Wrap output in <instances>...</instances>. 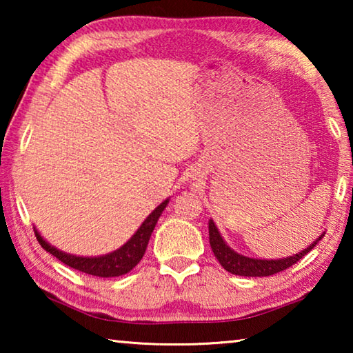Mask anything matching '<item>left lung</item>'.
Returning <instances> with one entry per match:
<instances>
[{"label": "left lung", "instance_id": "obj_1", "mask_svg": "<svg viewBox=\"0 0 353 353\" xmlns=\"http://www.w3.org/2000/svg\"><path fill=\"white\" fill-rule=\"evenodd\" d=\"M321 235L318 240L313 244H310L307 249H303L302 252H299L292 256H286V259L280 260H256V259H249V256H244L236 254L235 250H232L227 244L224 243L223 236L219 235V232L214 225L213 221H208V240H210V246L214 256H216L221 266L224 268L225 271L230 274H235V276H244V277H266L272 276V274H277L280 271L288 270L290 266L294 265L302 256H305L310 250H312L316 244L322 240Z\"/></svg>", "mask_w": 353, "mask_h": 353}]
</instances>
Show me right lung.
I'll list each match as a JSON object with an SVG mask.
<instances>
[{
	"label": "right lung",
	"instance_id": "right-lung-1",
	"mask_svg": "<svg viewBox=\"0 0 353 353\" xmlns=\"http://www.w3.org/2000/svg\"><path fill=\"white\" fill-rule=\"evenodd\" d=\"M166 204H168V199L163 201L155 210L149 214V216L145 219V223L140 225V229L135 232L134 236L124 244L123 248H119L118 250L112 254H107L103 256H76V255H70L65 254L62 250L56 249L54 246H51L50 243H46L43 238L40 236L37 230L35 232V236H37V241L40 243V246L43 248L46 252H50L56 256V259L61 260L65 265L73 268V270H77L81 272L90 274V276H97V277H118L123 276V274H128L130 270L139 265L140 260L143 259V255L146 252L149 238H151V234L154 230L155 224L160 218V214L165 210Z\"/></svg>",
	"mask_w": 353,
	"mask_h": 353
}]
</instances>
